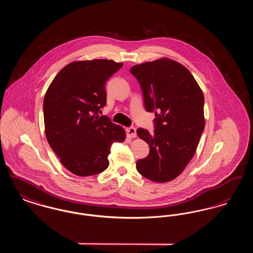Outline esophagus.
Masks as SVG:
<instances>
[{"mask_svg": "<svg viewBox=\"0 0 253 253\" xmlns=\"http://www.w3.org/2000/svg\"><path fill=\"white\" fill-rule=\"evenodd\" d=\"M126 132H127V135H128L130 138H133V137L136 136V130H135L134 127H129V128H127Z\"/></svg>", "mask_w": 253, "mask_h": 253, "instance_id": "esophagus-1", "label": "esophagus"}]
</instances>
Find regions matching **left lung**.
<instances>
[{
	"mask_svg": "<svg viewBox=\"0 0 253 253\" xmlns=\"http://www.w3.org/2000/svg\"><path fill=\"white\" fill-rule=\"evenodd\" d=\"M145 108L155 112L154 132L137 129L149 147L148 157L136 161L137 171L149 180H173L193 158L204 131V95L181 63L159 59L132 66Z\"/></svg>",
	"mask_w": 253,
	"mask_h": 253,
	"instance_id": "left-lung-1",
	"label": "left lung"
}]
</instances>
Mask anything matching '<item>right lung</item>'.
I'll return each mask as SVG.
<instances>
[{
    "mask_svg": "<svg viewBox=\"0 0 253 253\" xmlns=\"http://www.w3.org/2000/svg\"><path fill=\"white\" fill-rule=\"evenodd\" d=\"M114 60L73 61L55 77L43 99L45 135L61 164L79 176L97 174L109 166L115 142L125 132L106 116L105 84L122 67Z\"/></svg>",
    "mask_w": 253,
    "mask_h": 253,
    "instance_id": "1",
    "label": "right lung"
}]
</instances>
